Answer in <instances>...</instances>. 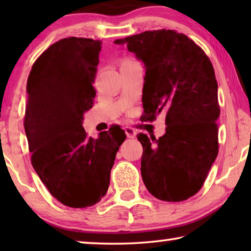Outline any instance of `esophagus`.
Returning a JSON list of instances; mask_svg holds the SVG:
<instances>
[{
	"label": "esophagus",
	"instance_id": "34e87169",
	"mask_svg": "<svg viewBox=\"0 0 251 251\" xmlns=\"http://www.w3.org/2000/svg\"><path fill=\"white\" fill-rule=\"evenodd\" d=\"M125 129V134L128 138H134L136 136V130L133 128V127H129V126H125L124 127Z\"/></svg>",
	"mask_w": 251,
	"mask_h": 251
}]
</instances>
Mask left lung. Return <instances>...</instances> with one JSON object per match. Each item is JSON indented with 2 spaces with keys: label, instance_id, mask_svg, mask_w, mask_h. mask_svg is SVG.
<instances>
[{
  "label": "left lung",
  "instance_id": "left-lung-1",
  "mask_svg": "<svg viewBox=\"0 0 251 251\" xmlns=\"http://www.w3.org/2000/svg\"><path fill=\"white\" fill-rule=\"evenodd\" d=\"M142 59L144 120L166 114L158 139L137 135L142 177L152 196L182 201L197 194L218 155V85L206 53L185 34L146 31L115 41Z\"/></svg>",
  "mask_w": 251,
  "mask_h": 251
}]
</instances>
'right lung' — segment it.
<instances>
[{"mask_svg": "<svg viewBox=\"0 0 251 251\" xmlns=\"http://www.w3.org/2000/svg\"><path fill=\"white\" fill-rule=\"evenodd\" d=\"M101 42L67 37L42 53L29 72L24 128L33 168L63 205L91 207L109 186L110 169L126 135L120 126L97 139L83 128L93 107Z\"/></svg>", "mask_w": 251, "mask_h": 251, "instance_id": "right-lung-1", "label": "right lung"}]
</instances>
